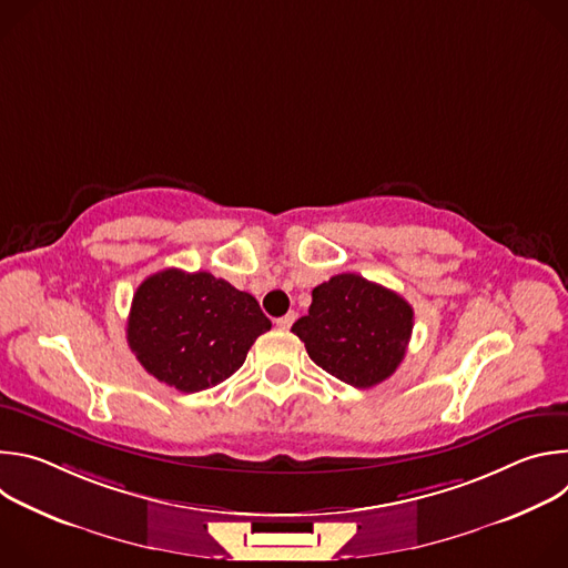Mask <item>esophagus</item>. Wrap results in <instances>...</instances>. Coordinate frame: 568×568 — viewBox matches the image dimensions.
I'll return each mask as SVG.
<instances>
[{
	"mask_svg": "<svg viewBox=\"0 0 568 568\" xmlns=\"http://www.w3.org/2000/svg\"><path fill=\"white\" fill-rule=\"evenodd\" d=\"M294 318H296V314H294V312H287L285 316L276 318V326H278L281 331H290V328H292V323H294Z\"/></svg>",
	"mask_w": 568,
	"mask_h": 568,
	"instance_id": "obj_1",
	"label": "esophagus"
}]
</instances>
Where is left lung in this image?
<instances>
[{
	"label": "left lung",
	"instance_id": "8db88e82",
	"mask_svg": "<svg viewBox=\"0 0 568 568\" xmlns=\"http://www.w3.org/2000/svg\"><path fill=\"white\" fill-rule=\"evenodd\" d=\"M414 331V307L359 274H337L312 290L292 333L333 377L371 388L395 373Z\"/></svg>",
	"mask_w": 568,
	"mask_h": 568
}]
</instances>
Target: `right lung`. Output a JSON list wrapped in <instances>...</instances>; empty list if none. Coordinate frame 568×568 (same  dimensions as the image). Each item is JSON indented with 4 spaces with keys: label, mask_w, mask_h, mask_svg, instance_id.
I'll return each instance as SVG.
<instances>
[{
    "label": "right lung",
    "mask_w": 568,
    "mask_h": 568,
    "mask_svg": "<svg viewBox=\"0 0 568 568\" xmlns=\"http://www.w3.org/2000/svg\"><path fill=\"white\" fill-rule=\"evenodd\" d=\"M270 328L252 294L209 272L169 267L136 287L128 344L152 377L197 393L231 377Z\"/></svg>",
    "instance_id": "right-lung-1"
}]
</instances>
